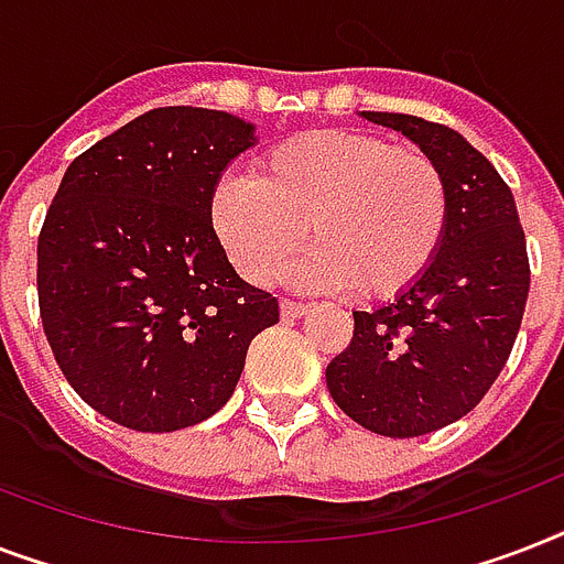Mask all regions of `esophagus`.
Here are the masks:
<instances>
[{"label":"esophagus","mask_w":564,"mask_h":564,"mask_svg":"<svg viewBox=\"0 0 564 564\" xmlns=\"http://www.w3.org/2000/svg\"><path fill=\"white\" fill-rule=\"evenodd\" d=\"M304 313H307V307H304L301 301H292V299L281 301V316L286 318V322H292V318H301Z\"/></svg>","instance_id":"1"}]
</instances>
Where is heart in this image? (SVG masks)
<instances>
[{"instance_id":"1","label":"heart","mask_w":564,"mask_h":564,"mask_svg":"<svg viewBox=\"0 0 564 564\" xmlns=\"http://www.w3.org/2000/svg\"><path fill=\"white\" fill-rule=\"evenodd\" d=\"M213 234L251 283L299 265V283L354 286L360 299H394L433 263L447 228V184L415 145L357 131H304L257 161V178L230 175L210 195Z\"/></svg>"}]
</instances>
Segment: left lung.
I'll return each mask as SVG.
<instances>
[{
    "label": "left lung",
    "instance_id": "8db88e82",
    "mask_svg": "<svg viewBox=\"0 0 564 564\" xmlns=\"http://www.w3.org/2000/svg\"><path fill=\"white\" fill-rule=\"evenodd\" d=\"M438 163L447 228L433 263L392 304L354 313V336L327 366L336 406L371 433L412 438L454 424L507 366L530 292L524 228L498 170L454 128L362 110Z\"/></svg>",
    "mask_w": 564,
    "mask_h": 564
}]
</instances>
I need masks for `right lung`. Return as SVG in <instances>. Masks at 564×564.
<instances>
[{
	"instance_id": "add662e5",
	"label": "right lung",
	"mask_w": 564,
	"mask_h": 564,
	"mask_svg": "<svg viewBox=\"0 0 564 564\" xmlns=\"http://www.w3.org/2000/svg\"><path fill=\"white\" fill-rule=\"evenodd\" d=\"M254 126L158 108L78 154L37 239L43 334L84 403L140 433L193 427L237 389L278 299L234 272L210 195Z\"/></svg>"
}]
</instances>
